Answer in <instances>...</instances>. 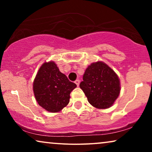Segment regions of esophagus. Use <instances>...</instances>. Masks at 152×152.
Listing matches in <instances>:
<instances>
[{"instance_id": "obj_1", "label": "esophagus", "mask_w": 152, "mask_h": 152, "mask_svg": "<svg viewBox=\"0 0 152 152\" xmlns=\"http://www.w3.org/2000/svg\"><path fill=\"white\" fill-rule=\"evenodd\" d=\"M75 83L77 86H79V85H80V80H75Z\"/></svg>"}]
</instances>
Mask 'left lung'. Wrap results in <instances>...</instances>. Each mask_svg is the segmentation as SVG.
I'll list each match as a JSON object with an SVG mask.
<instances>
[{
  "label": "left lung",
  "mask_w": 152,
  "mask_h": 152,
  "mask_svg": "<svg viewBox=\"0 0 152 152\" xmlns=\"http://www.w3.org/2000/svg\"><path fill=\"white\" fill-rule=\"evenodd\" d=\"M80 87L88 102L99 109L111 107L119 96L120 82L115 71L103 61L93 62L88 66Z\"/></svg>",
  "instance_id": "8db88e82"
}]
</instances>
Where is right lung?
<instances>
[{
  "label": "right lung",
  "mask_w": 152,
  "mask_h": 152,
  "mask_svg": "<svg viewBox=\"0 0 152 152\" xmlns=\"http://www.w3.org/2000/svg\"><path fill=\"white\" fill-rule=\"evenodd\" d=\"M77 85L59 71L53 61L44 62L33 82L35 99L39 105L51 113L59 112L69 103L70 94Z\"/></svg>",
  "instance_id": "obj_1"
}]
</instances>
